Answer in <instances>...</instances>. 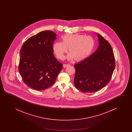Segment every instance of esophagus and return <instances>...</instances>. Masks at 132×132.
I'll list each match as a JSON object with an SVG mask.
<instances>
[{
  "label": "esophagus",
  "instance_id": "esophagus-1",
  "mask_svg": "<svg viewBox=\"0 0 132 132\" xmlns=\"http://www.w3.org/2000/svg\"><path fill=\"white\" fill-rule=\"evenodd\" d=\"M70 65L69 64H64L63 65V67H68V66H69Z\"/></svg>",
  "mask_w": 132,
  "mask_h": 132
}]
</instances>
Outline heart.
Listing matches in <instances>:
<instances>
[{
  "mask_svg": "<svg viewBox=\"0 0 132 132\" xmlns=\"http://www.w3.org/2000/svg\"><path fill=\"white\" fill-rule=\"evenodd\" d=\"M95 41L92 37L80 34H68L62 37V42H56L53 47L57 59H63L68 49V59L80 61L86 59L92 53Z\"/></svg>",
  "mask_w": 132,
  "mask_h": 132,
  "instance_id": "1",
  "label": "heart"
}]
</instances>
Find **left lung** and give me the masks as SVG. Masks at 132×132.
<instances>
[{
    "mask_svg": "<svg viewBox=\"0 0 132 132\" xmlns=\"http://www.w3.org/2000/svg\"><path fill=\"white\" fill-rule=\"evenodd\" d=\"M94 53L74 65V85L82 93L98 92L109 84L115 69V56L110 43L99 34Z\"/></svg>",
    "mask_w": 132,
    "mask_h": 132,
    "instance_id": "8db88e82",
    "label": "left lung"
}]
</instances>
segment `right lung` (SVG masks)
Returning a JSON list of instances; mask_svg holds the SVG:
<instances>
[{
	"label": "right lung",
	"instance_id": "right-lung-1",
	"mask_svg": "<svg viewBox=\"0 0 132 132\" xmlns=\"http://www.w3.org/2000/svg\"><path fill=\"white\" fill-rule=\"evenodd\" d=\"M56 36L52 31H41L27 39L21 48L18 70L23 81L32 89L51 87L62 70V63L53 54Z\"/></svg>",
	"mask_w": 132,
	"mask_h": 132
}]
</instances>
